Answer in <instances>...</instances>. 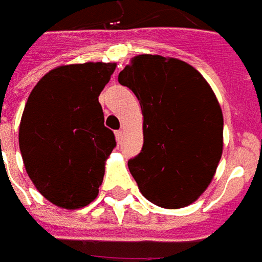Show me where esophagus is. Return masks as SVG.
<instances>
[{
    "label": "esophagus",
    "mask_w": 262,
    "mask_h": 262,
    "mask_svg": "<svg viewBox=\"0 0 262 262\" xmlns=\"http://www.w3.org/2000/svg\"><path fill=\"white\" fill-rule=\"evenodd\" d=\"M115 136H116V140H118V143H120L122 142V137H123V132L116 130L115 132Z\"/></svg>",
    "instance_id": "esophagus-1"
}]
</instances>
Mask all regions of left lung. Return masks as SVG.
<instances>
[{"label":"left lung","instance_id":"1","mask_svg":"<svg viewBox=\"0 0 262 262\" xmlns=\"http://www.w3.org/2000/svg\"><path fill=\"white\" fill-rule=\"evenodd\" d=\"M118 80L144 118L142 151L127 161L142 193L168 209L196 201L223 148V115L210 85L185 61L156 54L133 57Z\"/></svg>","mask_w":262,"mask_h":262}]
</instances>
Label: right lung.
I'll return each mask as SVG.
<instances>
[{"label":"right lung","instance_id":"obj_1","mask_svg":"<svg viewBox=\"0 0 262 262\" xmlns=\"http://www.w3.org/2000/svg\"><path fill=\"white\" fill-rule=\"evenodd\" d=\"M115 63L61 66L32 90L19 126V148L37 191L66 209L91 203L105 160L116 147L98 101Z\"/></svg>","mask_w":262,"mask_h":262}]
</instances>
